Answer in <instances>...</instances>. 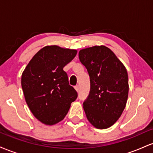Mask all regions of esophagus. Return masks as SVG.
Listing matches in <instances>:
<instances>
[{
  "mask_svg": "<svg viewBox=\"0 0 153 153\" xmlns=\"http://www.w3.org/2000/svg\"><path fill=\"white\" fill-rule=\"evenodd\" d=\"M75 89L76 90L77 92H78V91H79V86H78V85H76V86L75 87Z\"/></svg>",
  "mask_w": 153,
  "mask_h": 153,
  "instance_id": "obj_1",
  "label": "esophagus"
}]
</instances>
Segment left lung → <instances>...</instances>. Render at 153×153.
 <instances>
[{
	"mask_svg": "<svg viewBox=\"0 0 153 153\" xmlns=\"http://www.w3.org/2000/svg\"><path fill=\"white\" fill-rule=\"evenodd\" d=\"M78 56L90 76V93L83 103L85 115L94 127L107 129L118 120L127 104V69L103 45L82 49Z\"/></svg>",
	"mask_w": 153,
	"mask_h": 153,
	"instance_id": "left-lung-1",
	"label": "left lung"
}]
</instances>
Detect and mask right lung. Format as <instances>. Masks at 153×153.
Segmentation results:
<instances>
[{"label":"right lung","instance_id":"obj_1","mask_svg":"<svg viewBox=\"0 0 153 153\" xmlns=\"http://www.w3.org/2000/svg\"><path fill=\"white\" fill-rule=\"evenodd\" d=\"M76 54L75 50L46 46L34 54L23 72L22 87L26 102L33 115L46 125L61 122L78 97L63 71Z\"/></svg>","mask_w":153,"mask_h":153}]
</instances>
